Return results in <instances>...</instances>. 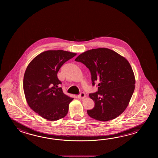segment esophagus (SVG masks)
I'll return each instance as SVG.
<instances>
[{
  "instance_id": "1",
  "label": "esophagus",
  "mask_w": 158,
  "mask_h": 158,
  "mask_svg": "<svg viewBox=\"0 0 158 158\" xmlns=\"http://www.w3.org/2000/svg\"><path fill=\"white\" fill-rule=\"evenodd\" d=\"M78 97L80 99H83L86 98V95L84 93H81V94L78 95Z\"/></svg>"
}]
</instances>
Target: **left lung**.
Masks as SVG:
<instances>
[{
    "instance_id": "left-lung-1",
    "label": "left lung",
    "mask_w": 158,
    "mask_h": 158,
    "mask_svg": "<svg viewBox=\"0 0 158 158\" xmlns=\"http://www.w3.org/2000/svg\"><path fill=\"white\" fill-rule=\"evenodd\" d=\"M76 61L82 63L90 71L93 85L98 83V91L89 94L95 103L88 115L96 120L110 121L125 110L133 94L135 80L127 59L107 48L87 50Z\"/></svg>"
}]
</instances>
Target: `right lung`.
<instances>
[{
  "instance_id": "right-lung-1",
  "label": "right lung",
  "mask_w": 158,
  "mask_h": 158,
  "mask_svg": "<svg viewBox=\"0 0 158 158\" xmlns=\"http://www.w3.org/2000/svg\"><path fill=\"white\" fill-rule=\"evenodd\" d=\"M67 51L48 50L38 55L27 65L23 89L27 104L42 118L56 121L68 114L73 100L64 94L57 73L63 64L76 55Z\"/></svg>"
}]
</instances>
